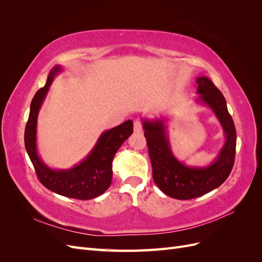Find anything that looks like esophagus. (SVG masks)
I'll return each instance as SVG.
<instances>
[{
    "mask_svg": "<svg viewBox=\"0 0 262 262\" xmlns=\"http://www.w3.org/2000/svg\"><path fill=\"white\" fill-rule=\"evenodd\" d=\"M133 129H134V132H136V133H141V131H142V123L140 121H138V120L134 121Z\"/></svg>",
    "mask_w": 262,
    "mask_h": 262,
    "instance_id": "1",
    "label": "esophagus"
}]
</instances>
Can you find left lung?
<instances>
[{
	"label": "left lung",
	"mask_w": 262,
	"mask_h": 262,
	"mask_svg": "<svg viewBox=\"0 0 262 262\" xmlns=\"http://www.w3.org/2000/svg\"><path fill=\"white\" fill-rule=\"evenodd\" d=\"M199 100L215 114L225 133V143L217 157L207 167H188L173 156L165 124L166 119L143 120L144 136L157 187L170 198L189 200L220 187L232 171L236 152V129L223 94L207 76L196 78Z\"/></svg>",
	"instance_id": "obj_1"
}]
</instances>
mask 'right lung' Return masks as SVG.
I'll return each instance as SVG.
<instances>
[{
	"label": "right lung",
	"instance_id": "right-lung-1",
	"mask_svg": "<svg viewBox=\"0 0 262 262\" xmlns=\"http://www.w3.org/2000/svg\"><path fill=\"white\" fill-rule=\"evenodd\" d=\"M60 71L61 67L59 66H55L50 71L46 85L35 94L31 100L25 128V147L38 179L47 189L73 199L90 200L104 193L112 184L114 156L118 148L132 134L133 122L126 120L116 128L105 131L85 160L73 168L64 170L49 168L37 153V118L53 77Z\"/></svg>",
	"mask_w": 262,
	"mask_h": 262
}]
</instances>
